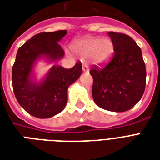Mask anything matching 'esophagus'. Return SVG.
Masks as SVG:
<instances>
[{"instance_id": "34e87169", "label": "esophagus", "mask_w": 160, "mask_h": 160, "mask_svg": "<svg viewBox=\"0 0 160 160\" xmlns=\"http://www.w3.org/2000/svg\"><path fill=\"white\" fill-rule=\"evenodd\" d=\"M82 71H83V72H89L88 67H87V65H83V66H82Z\"/></svg>"}]
</instances>
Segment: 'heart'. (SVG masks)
Listing matches in <instances>:
<instances>
[{"mask_svg": "<svg viewBox=\"0 0 160 160\" xmlns=\"http://www.w3.org/2000/svg\"><path fill=\"white\" fill-rule=\"evenodd\" d=\"M71 49L75 55L83 59L90 57L96 65L108 63L114 54V43L109 38L88 37L77 40L72 43Z\"/></svg>", "mask_w": 160, "mask_h": 160, "instance_id": "1", "label": "heart"}]
</instances>
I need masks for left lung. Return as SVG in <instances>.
Here are the masks:
<instances>
[{
	"label": "left lung",
	"mask_w": 160,
	"mask_h": 160,
	"mask_svg": "<svg viewBox=\"0 0 160 160\" xmlns=\"http://www.w3.org/2000/svg\"><path fill=\"white\" fill-rule=\"evenodd\" d=\"M115 55L100 69L90 71L93 78L92 98L98 106L115 112L128 111L140 101L146 87V66L141 49L131 37L110 32Z\"/></svg>",
	"instance_id": "obj_1"
}]
</instances>
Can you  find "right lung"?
<instances>
[{
  "label": "right lung",
  "instance_id": "right-lung-1",
  "mask_svg": "<svg viewBox=\"0 0 160 160\" xmlns=\"http://www.w3.org/2000/svg\"><path fill=\"white\" fill-rule=\"evenodd\" d=\"M67 32L66 30L41 32L18 49L12 69L13 92L20 106L35 118H52L63 111L68 102V88L82 73L80 62L69 69L56 65L64 56L59 42ZM41 59L55 64L38 81L34 68Z\"/></svg>",
  "mask_w": 160,
  "mask_h": 160
}]
</instances>
